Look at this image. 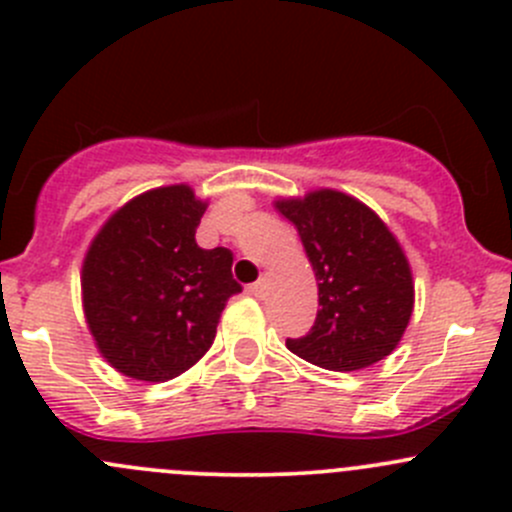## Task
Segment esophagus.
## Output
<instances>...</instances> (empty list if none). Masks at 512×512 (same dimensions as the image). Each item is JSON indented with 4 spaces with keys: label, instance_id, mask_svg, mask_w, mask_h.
<instances>
[{
    "label": "esophagus",
    "instance_id": "obj_1",
    "mask_svg": "<svg viewBox=\"0 0 512 512\" xmlns=\"http://www.w3.org/2000/svg\"><path fill=\"white\" fill-rule=\"evenodd\" d=\"M250 292L255 294V297H265V292H267V277H260V280H257V282H252Z\"/></svg>",
    "mask_w": 512,
    "mask_h": 512
}]
</instances>
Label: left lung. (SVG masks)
<instances>
[{
  "label": "left lung",
  "instance_id": "obj_1",
  "mask_svg": "<svg viewBox=\"0 0 512 512\" xmlns=\"http://www.w3.org/2000/svg\"><path fill=\"white\" fill-rule=\"evenodd\" d=\"M319 285V312L287 349L329 371H356L396 349L414 312V277L384 220L339 190L277 200Z\"/></svg>",
  "mask_w": 512,
  "mask_h": 512
}]
</instances>
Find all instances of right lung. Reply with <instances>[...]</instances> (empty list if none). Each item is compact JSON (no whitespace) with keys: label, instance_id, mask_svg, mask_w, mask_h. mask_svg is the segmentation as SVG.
Returning <instances> with one entry per match:
<instances>
[{"label":"right lung","instance_id":"1","mask_svg":"<svg viewBox=\"0 0 512 512\" xmlns=\"http://www.w3.org/2000/svg\"><path fill=\"white\" fill-rule=\"evenodd\" d=\"M208 203L188 185L148 190L108 218L81 270L84 314L103 359L138 381H168L213 344L232 252L195 242Z\"/></svg>","mask_w":512,"mask_h":512}]
</instances>
